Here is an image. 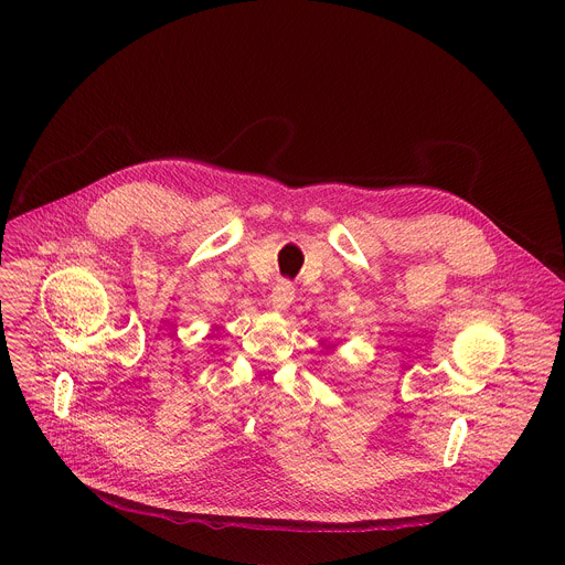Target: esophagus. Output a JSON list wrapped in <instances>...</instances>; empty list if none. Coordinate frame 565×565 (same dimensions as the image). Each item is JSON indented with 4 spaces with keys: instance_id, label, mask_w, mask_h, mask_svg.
<instances>
[{
    "instance_id": "34e87169",
    "label": "esophagus",
    "mask_w": 565,
    "mask_h": 565,
    "mask_svg": "<svg viewBox=\"0 0 565 565\" xmlns=\"http://www.w3.org/2000/svg\"><path fill=\"white\" fill-rule=\"evenodd\" d=\"M295 299V286L290 281H279L275 288H273V295H270V301H273V308L275 310H286Z\"/></svg>"
}]
</instances>
